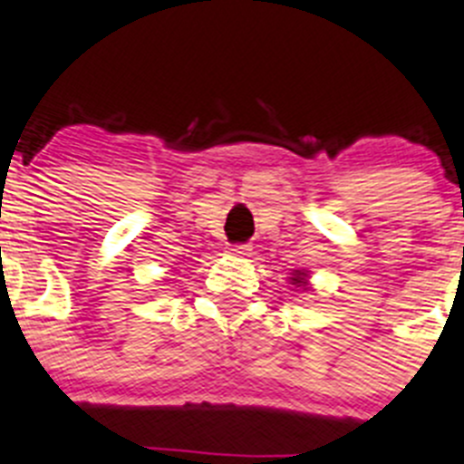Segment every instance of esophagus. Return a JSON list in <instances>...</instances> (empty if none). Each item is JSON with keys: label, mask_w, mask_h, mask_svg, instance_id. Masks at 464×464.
Here are the masks:
<instances>
[{"label": "esophagus", "mask_w": 464, "mask_h": 464, "mask_svg": "<svg viewBox=\"0 0 464 464\" xmlns=\"http://www.w3.org/2000/svg\"><path fill=\"white\" fill-rule=\"evenodd\" d=\"M227 252L231 254V256L245 258V256H249V254H252V246H249V245H231Z\"/></svg>", "instance_id": "obj_1"}]
</instances>
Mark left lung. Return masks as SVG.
<instances>
[{
	"mask_svg": "<svg viewBox=\"0 0 464 464\" xmlns=\"http://www.w3.org/2000/svg\"><path fill=\"white\" fill-rule=\"evenodd\" d=\"M291 281H293V284H295V285H306V272L297 270L295 276H291Z\"/></svg>",
	"mask_w": 464,
	"mask_h": 464,
	"instance_id": "left-lung-1",
	"label": "left lung"
}]
</instances>
